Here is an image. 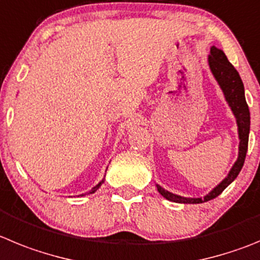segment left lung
Segmentation results:
<instances>
[{
    "mask_svg": "<svg viewBox=\"0 0 260 260\" xmlns=\"http://www.w3.org/2000/svg\"><path fill=\"white\" fill-rule=\"evenodd\" d=\"M209 67H210L211 73L214 75L215 80L218 81L219 86L223 90L225 101L228 106L232 109L233 114L236 117L237 122V128H239V138H240V146H239V157L235 165L230 170L227 177L219 183L210 193L204 197L199 199H188V197L178 196L174 194L169 190L164 189L162 187L157 185V190L162 194L166 200L173 202H179V204H202V202L210 201L215 199L219 194L222 193L223 190L237 178V175L241 171L242 166L245 162V157L247 152V143H249V132H250V112L247 107L246 99H245V90L244 83H242L241 77L239 72L235 70V67L228 61L227 56L220 49L215 46H211L210 55H209Z\"/></svg>",
    "mask_w": 260,
    "mask_h": 260,
    "instance_id": "obj_1",
    "label": "left lung"
}]
</instances>
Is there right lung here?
I'll use <instances>...</instances> for the list:
<instances>
[{
  "label": "right lung",
  "mask_w": 260,
  "mask_h": 260,
  "mask_svg": "<svg viewBox=\"0 0 260 260\" xmlns=\"http://www.w3.org/2000/svg\"><path fill=\"white\" fill-rule=\"evenodd\" d=\"M102 183H104V179L102 180V182H99V184H96V185H95V187L92 188L91 190H90L89 193H94V192H96V189H98V188H99V187H101V185H102Z\"/></svg>",
  "instance_id": "add662e5"
}]
</instances>
